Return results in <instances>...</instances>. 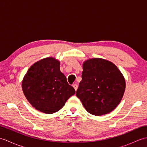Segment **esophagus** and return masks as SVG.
<instances>
[{
  "label": "esophagus",
  "mask_w": 147,
  "mask_h": 147,
  "mask_svg": "<svg viewBox=\"0 0 147 147\" xmlns=\"http://www.w3.org/2000/svg\"><path fill=\"white\" fill-rule=\"evenodd\" d=\"M73 86L74 87V90H76H76H77V89H78V85H77V84H74V85H73Z\"/></svg>",
  "instance_id": "34e87169"
}]
</instances>
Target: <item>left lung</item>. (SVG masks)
Wrapping results in <instances>:
<instances>
[{
	"label": "left lung",
	"mask_w": 147,
	"mask_h": 147,
	"mask_svg": "<svg viewBox=\"0 0 147 147\" xmlns=\"http://www.w3.org/2000/svg\"><path fill=\"white\" fill-rule=\"evenodd\" d=\"M83 69L76 96L84 107L96 116L112 112L125 91V79L119 69L112 62L100 58L85 61Z\"/></svg>",
	"instance_id": "left-lung-1"
}]
</instances>
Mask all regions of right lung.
Segmentation results:
<instances>
[{"label":"right lung","instance_id":"1","mask_svg":"<svg viewBox=\"0 0 147 147\" xmlns=\"http://www.w3.org/2000/svg\"><path fill=\"white\" fill-rule=\"evenodd\" d=\"M22 89L31 105L45 114L57 112L75 94V90L60 71V62L53 57L43 59L29 68Z\"/></svg>","mask_w":147,"mask_h":147}]
</instances>
